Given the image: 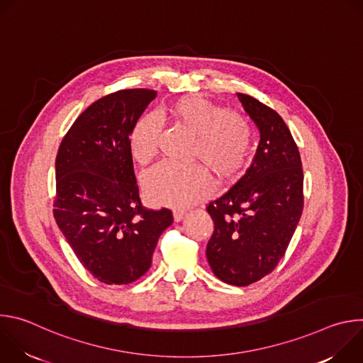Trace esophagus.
Segmentation results:
<instances>
[{
  "mask_svg": "<svg viewBox=\"0 0 363 363\" xmlns=\"http://www.w3.org/2000/svg\"><path fill=\"white\" fill-rule=\"evenodd\" d=\"M186 216V213L184 210H174V220L177 223H179L181 220H184V217Z\"/></svg>",
  "mask_w": 363,
  "mask_h": 363,
  "instance_id": "34e87169",
  "label": "esophagus"
}]
</instances>
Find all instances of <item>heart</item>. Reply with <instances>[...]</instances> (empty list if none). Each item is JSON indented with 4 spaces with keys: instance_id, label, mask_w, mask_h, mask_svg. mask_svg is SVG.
<instances>
[{
    "instance_id": "b5f03b06",
    "label": "heart",
    "mask_w": 363,
    "mask_h": 363,
    "mask_svg": "<svg viewBox=\"0 0 363 363\" xmlns=\"http://www.w3.org/2000/svg\"><path fill=\"white\" fill-rule=\"evenodd\" d=\"M177 125L194 135L191 157L201 160L220 178L228 179L244 167L252 142L248 121L234 112L199 96L178 99L165 109ZM161 136L160 119L146 113L139 116L129 133L133 160L140 165L150 164L158 153ZM211 174L201 164L175 165L164 162L150 169L143 178L146 196L158 205H192L213 191Z\"/></svg>"
}]
</instances>
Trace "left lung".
Masks as SVG:
<instances>
[{
    "label": "left lung",
    "instance_id": "obj_1",
    "mask_svg": "<svg viewBox=\"0 0 363 363\" xmlns=\"http://www.w3.org/2000/svg\"><path fill=\"white\" fill-rule=\"evenodd\" d=\"M237 96L260 142L245 174L206 205L214 221L206 258L220 280L242 287L270 274L286 254L303 213V169L281 116L248 94Z\"/></svg>",
    "mask_w": 363,
    "mask_h": 363
}]
</instances>
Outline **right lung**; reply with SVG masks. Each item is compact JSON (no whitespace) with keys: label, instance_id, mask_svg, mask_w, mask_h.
Returning <instances> with one entry per match:
<instances>
[{"label":"right lung","instance_id":"1","mask_svg":"<svg viewBox=\"0 0 363 363\" xmlns=\"http://www.w3.org/2000/svg\"><path fill=\"white\" fill-rule=\"evenodd\" d=\"M157 91L126 89L96 100L65 135L56 158L55 218L83 267L105 284H129L152 264L168 208L139 198L129 133Z\"/></svg>","mask_w":363,"mask_h":363}]
</instances>
